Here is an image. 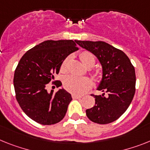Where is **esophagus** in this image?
<instances>
[{"label": "esophagus", "mask_w": 150, "mask_h": 150, "mask_svg": "<svg viewBox=\"0 0 150 150\" xmlns=\"http://www.w3.org/2000/svg\"><path fill=\"white\" fill-rule=\"evenodd\" d=\"M72 98L80 99L81 98V96H80V95H76V94H72Z\"/></svg>", "instance_id": "obj_1"}]
</instances>
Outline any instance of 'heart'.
I'll list each match as a JSON object with an SVG mask.
<instances>
[{
  "label": "heart",
  "instance_id": "1",
  "mask_svg": "<svg viewBox=\"0 0 150 150\" xmlns=\"http://www.w3.org/2000/svg\"><path fill=\"white\" fill-rule=\"evenodd\" d=\"M79 58L82 63L88 68H91L95 65V57L88 51H83L79 54ZM70 56H68L62 61L60 67L62 72H66L68 69ZM65 88L74 94L81 95L87 92L92 86V81L86 77H78L75 75H69L64 79Z\"/></svg>",
  "mask_w": 150,
  "mask_h": 150
}]
</instances>
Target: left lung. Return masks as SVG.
Masks as SVG:
<instances>
[{"label":"left lung","instance_id":"8db88e82","mask_svg":"<svg viewBox=\"0 0 150 150\" xmlns=\"http://www.w3.org/2000/svg\"><path fill=\"white\" fill-rule=\"evenodd\" d=\"M81 47L92 52L100 61L103 77L98 90L101 95L92 96L95 105L86 110V115L94 123L110 124L127 110L136 91L135 69L124 52L103 41L75 40Z\"/></svg>","mask_w":150,"mask_h":150}]
</instances>
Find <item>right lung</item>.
<instances>
[{
  "mask_svg": "<svg viewBox=\"0 0 150 150\" xmlns=\"http://www.w3.org/2000/svg\"><path fill=\"white\" fill-rule=\"evenodd\" d=\"M73 40H46L36 45L22 56L13 76L16 99L29 117L42 125L61 121L72 100L64 89L49 93L47 84L59 74L65 57L79 50ZM52 84L62 85L60 81Z\"/></svg>",
  "mask_w": 150,
  "mask_h": 150,
  "instance_id": "1",
  "label": "right lung"
}]
</instances>
